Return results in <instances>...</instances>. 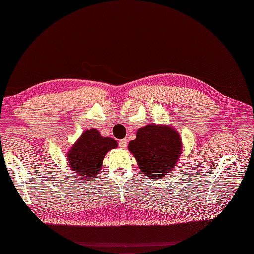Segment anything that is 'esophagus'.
<instances>
[{"label": "esophagus", "mask_w": 254, "mask_h": 254, "mask_svg": "<svg viewBox=\"0 0 254 254\" xmlns=\"http://www.w3.org/2000/svg\"><path fill=\"white\" fill-rule=\"evenodd\" d=\"M118 144H119V147H120V148L125 149V148L127 147V139H123V140H120V141L118 142Z\"/></svg>", "instance_id": "1"}]
</instances>
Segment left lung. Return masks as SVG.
<instances>
[{
    "mask_svg": "<svg viewBox=\"0 0 254 254\" xmlns=\"http://www.w3.org/2000/svg\"><path fill=\"white\" fill-rule=\"evenodd\" d=\"M143 174L161 179L175 168L182 151L179 132L168 126L148 125L137 130L136 139L128 143Z\"/></svg>",
    "mask_w": 254,
    "mask_h": 254,
    "instance_id": "left-lung-1",
    "label": "left lung"
}]
</instances>
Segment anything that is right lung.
I'll list each match as a JSON object with an SVG mask.
<instances>
[{"label":"right lung","mask_w":254,"mask_h":254,"mask_svg":"<svg viewBox=\"0 0 254 254\" xmlns=\"http://www.w3.org/2000/svg\"><path fill=\"white\" fill-rule=\"evenodd\" d=\"M117 142L110 137L101 136L96 128L85 130L70 148L66 159L76 176L82 180L96 178L101 172L107 152L117 147Z\"/></svg>","instance_id":"right-lung-1"}]
</instances>
